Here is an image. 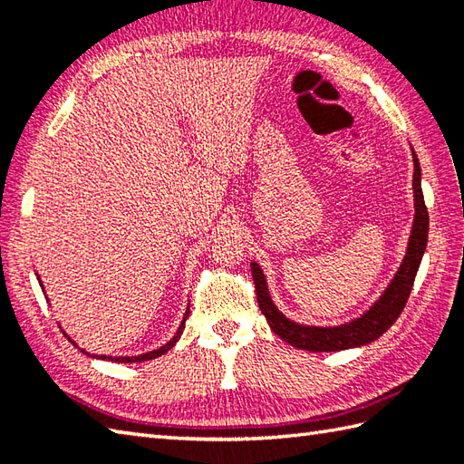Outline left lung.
<instances>
[{
  "label": "left lung",
  "instance_id": "left-lung-1",
  "mask_svg": "<svg viewBox=\"0 0 464 464\" xmlns=\"http://www.w3.org/2000/svg\"><path fill=\"white\" fill-rule=\"evenodd\" d=\"M412 163H415V173H412L415 217H412V229L407 243L405 259H402L395 277L387 285V289L381 293V297L362 314H359L357 319L333 324V327H319V324H304L289 319L271 299L269 285L267 279H265L263 269L259 267V263L251 261V273L255 281V291H257L259 309L265 314V319H267L271 331L275 334H279L285 343L313 353L354 349L377 341L381 334L387 333L391 329V324L399 319V314L407 304L412 283H415L429 237V211L420 189V163L415 150H412Z\"/></svg>",
  "mask_w": 464,
  "mask_h": 464
}]
</instances>
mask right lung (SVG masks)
Listing matches in <instances>:
<instances>
[{
  "instance_id": "right-lung-1",
  "label": "right lung",
  "mask_w": 464,
  "mask_h": 464,
  "mask_svg": "<svg viewBox=\"0 0 464 464\" xmlns=\"http://www.w3.org/2000/svg\"><path fill=\"white\" fill-rule=\"evenodd\" d=\"M35 277H37V281H39V285H42V291L45 293V289H44V283H42V279H39V275L35 273ZM187 317H189V304H187V309H185V313H183V319H181V324H179V329H177V333L173 334V337L167 341L163 347H160V349H153V351H150V353H143V354H137V357H110V354H92V353H87L85 349H80L77 347V343L69 337V334L63 331V334L65 337L72 341L77 349H80L83 354H87V357H93V359H102V361H111V362H141V361H151V359H157V357H161L163 353H167L169 349H173L175 344H177V341L181 339V333H183V329H185V321H187ZM59 327H62V324H59Z\"/></svg>"
}]
</instances>
